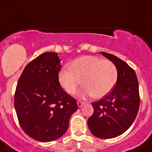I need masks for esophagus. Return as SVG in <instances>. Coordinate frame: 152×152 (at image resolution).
I'll return each mask as SVG.
<instances>
[{
  "label": "esophagus",
  "instance_id": "34e87169",
  "mask_svg": "<svg viewBox=\"0 0 152 152\" xmlns=\"http://www.w3.org/2000/svg\"><path fill=\"white\" fill-rule=\"evenodd\" d=\"M83 104H84V102H81V101L77 102V105H78L79 107H81V106H83Z\"/></svg>",
  "mask_w": 152,
  "mask_h": 152
}]
</instances>
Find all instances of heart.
<instances>
[{
	"instance_id": "obj_1",
	"label": "heart",
	"mask_w": 152,
	"mask_h": 152,
	"mask_svg": "<svg viewBox=\"0 0 152 152\" xmlns=\"http://www.w3.org/2000/svg\"><path fill=\"white\" fill-rule=\"evenodd\" d=\"M69 69L59 72V83L67 93L72 95L83 83L81 97L94 95L102 98L110 92L118 79L115 64L110 60L95 56H83L74 60Z\"/></svg>"
}]
</instances>
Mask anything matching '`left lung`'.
Segmentation results:
<instances>
[{"instance_id": "obj_1", "label": "left lung", "mask_w": 152, "mask_h": 152, "mask_svg": "<svg viewBox=\"0 0 152 152\" xmlns=\"http://www.w3.org/2000/svg\"><path fill=\"white\" fill-rule=\"evenodd\" d=\"M101 53L115 64L118 80L110 94L91 103L94 113L88 125L95 137L111 139L124 133L134 121L140 106L139 83L127 63L110 53Z\"/></svg>"}]
</instances>
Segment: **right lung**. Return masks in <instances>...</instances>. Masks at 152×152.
<instances>
[{
	"label": "right lung",
	"instance_id": "1",
	"mask_svg": "<svg viewBox=\"0 0 152 152\" xmlns=\"http://www.w3.org/2000/svg\"><path fill=\"white\" fill-rule=\"evenodd\" d=\"M61 68L57 53H44L27 64L18 80L14 97L18 121L25 133L37 141L62 137L78 109L76 100L60 84Z\"/></svg>",
	"mask_w": 152,
	"mask_h": 152
}]
</instances>
